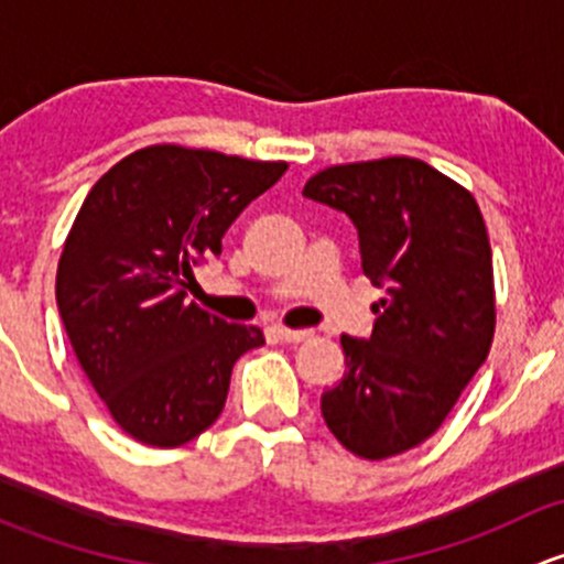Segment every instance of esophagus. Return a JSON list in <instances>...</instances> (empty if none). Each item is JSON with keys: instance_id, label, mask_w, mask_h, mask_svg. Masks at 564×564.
Wrapping results in <instances>:
<instances>
[{"instance_id": "obj_1", "label": "esophagus", "mask_w": 564, "mask_h": 564, "mask_svg": "<svg viewBox=\"0 0 564 564\" xmlns=\"http://www.w3.org/2000/svg\"><path fill=\"white\" fill-rule=\"evenodd\" d=\"M272 333H275L283 344H303V340H308L311 335H314L311 329H292V327H281V324H278Z\"/></svg>"}]
</instances>
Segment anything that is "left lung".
I'll return each mask as SVG.
<instances>
[{
    "label": "left lung",
    "instance_id": "1",
    "mask_svg": "<svg viewBox=\"0 0 564 564\" xmlns=\"http://www.w3.org/2000/svg\"><path fill=\"white\" fill-rule=\"evenodd\" d=\"M303 193L351 218L362 272L388 289L368 340L340 335L346 373L322 417L355 456L382 460L436 434L497 327L494 264L475 196L417 158L340 163Z\"/></svg>",
    "mask_w": 564,
    "mask_h": 564
}]
</instances>
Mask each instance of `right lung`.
<instances>
[{"label":"right lung","mask_w":564,"mask_h":564,"mask_svg":"<svg viewBox=\"0 0 564 564\" xmlns=\"http://www.w3.org/2000/svg\"><path fill=\"white\" fill-rule=\"evenodd\" d=\"M286 161L152 144L93 185L70 226L56 305L113 423L150 447H180L218 420L231 368L264 333L187 303L193 267L220 253L237 215Z\"/></svg>","instance_id":"right-lung-1"}]
</instances>
